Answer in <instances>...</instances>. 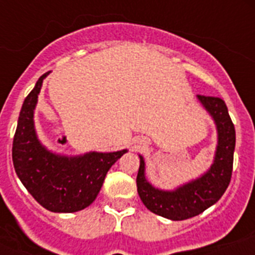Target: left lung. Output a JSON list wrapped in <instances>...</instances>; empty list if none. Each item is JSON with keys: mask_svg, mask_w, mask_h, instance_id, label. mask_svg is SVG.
<instances>
[{"mask_svg": "<svg viewBox=\"0 0 255 255\" xmlns=\"http://www.w3.org/2000/svg\"><path fill=\"white\" fill-rule=\"evenodd\" d=\"M197 99L213 118L218 135L213 164L205 173L174 190L157 189L147 181L144 173L145 164L140 156L136 185L141 201L152 213L173 221H181L198 216L216 204L229 186L233 172L236 129L225 102L216 96L197 95Z\"/></svg>", "mask_w": 255, "mask_h": 255, "instance_id": "1", "label": "left lung"}]
</instances>
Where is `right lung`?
Masks as SVG:
<instances>
[{"mask_svg":"<svg viewBox=\"0 0 255 255\" xmlns=\"http://www.w3.org/2000/svg\"><path fill=\"white\" fill-rule=\"evenodd\" d=\"M43 74L22 104L13 139L15 173L27 192L45 209L73 213L91 205L103 185L108 169L127 152H88L82 156H61L47 151L34 128V110Z\"/></svg>","mask_w":255,"mask_h":255,"instance_id":"1","label":"right lung"}]
</instances>
